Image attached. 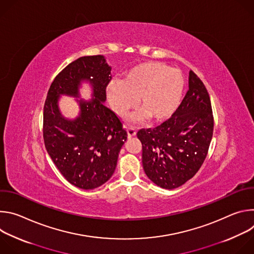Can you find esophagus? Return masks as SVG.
Masks as SVG:
<instances>
[{"instance_id":"esophagus-1","label":"esophagus","mask_w":254,"mask_h":254,"mask_svg":"<svg viewBox=\"0 0 254 254\" xmlns=\"http://www.w3.org/2000/svg\"><path fill=\"white\" fill-rule=\"evenodd\" d=\"M127 136H128V137H132V136H134L135 133H136L135 128L132 127H128L127 128Z\"/></svg>"}]
</instances>
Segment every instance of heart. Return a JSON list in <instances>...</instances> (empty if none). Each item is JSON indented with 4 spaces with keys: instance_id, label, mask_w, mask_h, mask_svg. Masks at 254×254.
I'll list each match as a JSON object with an SVG mask.
<instances>
[{
    "instance_id": "heart-1",
    "label": "heart",
    "mask_w": 254,
    "mask_h": 254,
    "mask_svg": "<svg viewBox=\"0 0 254 254\" xmlns=\"http://www.w3.org/2000/svg\"><path fill=\"white\" fill-rule=\"evenodd\" d=\"M182 72L166 63L148 61L127 70L123 81L114 80L106 87V95L113 110L121 117L136 104L142 113L130 118L142 121L148 117L152 123L162 124L178 112L185 91Z\"/></svg>"
}]
</instances>
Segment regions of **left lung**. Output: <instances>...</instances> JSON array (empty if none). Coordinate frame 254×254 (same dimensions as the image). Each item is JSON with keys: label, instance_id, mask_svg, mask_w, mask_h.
Returning a JSON list of instances; mask_svg holds the SVG:
<instances>
[{"label": "left lung", "instance_id": "1", "mask_svg": "<svg viewBox=\"0 0 254 254\" xmlns=\"http://www.w3.org/2000/svg\"><path fill=\"white\" fill-rule=\"evenodd\" d=\"M213 127L208 91L191 70L189 90L174 117L153 129L137 131L144 173L161 188L172 190L182 186L201 168Z\"/></svg>", "mask_w": 254, "mask_h": 254}]
</instances>
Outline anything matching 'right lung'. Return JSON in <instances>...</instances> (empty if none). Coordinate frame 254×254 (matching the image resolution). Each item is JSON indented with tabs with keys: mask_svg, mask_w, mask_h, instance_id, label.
<instances>
[{
	"mask_svg": "<svg viewBox=\"0 0 254 254\" xmlns=\"http://www.w3.org/2000/svg\"><path fill=\"white\" fill-rule=\"evenodd\" d=\"M111 70L102 55L76 59L55 77L44 104L45 148L68 182L84 190L95 189L111 179L127 137L120 119L103 104L106 86L112 79ZM83 81L92 85L93 98L78 101L80 116L67 120L60 113L59 97L78 98Z\"/></svg>",
	"mask_w": 254,
	"mask_h": 254,
	"instance_id": "1",
	"label": "right lung"
}]
</instances>
